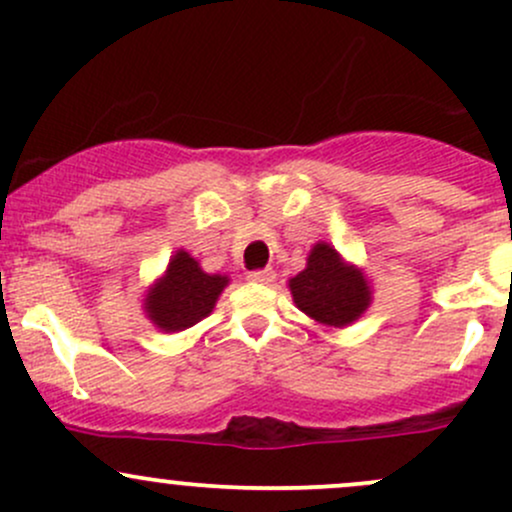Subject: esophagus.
<instances>
[{
  "label": "esophagus",
  "instance_id": "obj_1",
  "mask_svg": "<svg viewBox=\"0 0 512 512\" xmlns=\"http://www.w3.org/2000/svg\"><path fill=\"white\" fill-rule=\"evenodd\" d=\"M274 269L272 267H264V269H252L248 274L250 281H255V284H272L274 281Z\"/></svg>",
  "mask_w": 512,
  "mask_h": 512
}]
</instances>
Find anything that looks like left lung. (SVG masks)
<instances>
[{
    "label": "left lung",
    "instance_id": "obj_1",
    "mask_svg": "<svg viewBox=\"0 0 512 512\" xmlns=\"http://www.w3.org/2000/svg\"><path fill=\"white\" fill-rule=\"evenodd\" d=\"M293 301L305 315L322 325L344 327L354 322L370 303L366 279L339 260L337 250L317 243L308 255V267L289 281Z\"/></svg>",
    "mask_w": 512,
    "mask_h": 512
}]
</instances>
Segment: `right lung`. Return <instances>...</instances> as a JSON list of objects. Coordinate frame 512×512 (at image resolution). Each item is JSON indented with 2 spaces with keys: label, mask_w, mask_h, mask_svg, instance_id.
Masks as SVG:
<instances>
[{
  "label": "right lung",
  "mask_w": 512,
  "mask_h": 512,
  "mask_svg": "<svg viewBox=\"0 0 512 512\" xmlns=\"http://www.w3.org/2000/svg\"><path fill=\"white\" fill-rule=\"evenodd\" d=\"M226 284L228 276L204 274L195 257L180 250L170 260L166 276L146 296V313L161 330H187L211 313Z\"/></svg>",
  "instance_id": "right-lung-1"
}]
</instances>
